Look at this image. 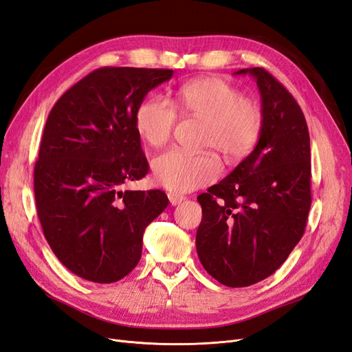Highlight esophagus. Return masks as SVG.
Instances as JSON below:
<instances>
[{
	"instance_id": "34e87169",
	"label": "esophagus",
	"mask_w": 352,
	"mask_h": 352,
	"mask_svg": "<svg viewBox=\"0 0 352 352\" xmlns=\"http://www.w3.org/2000/svg\"><path fill=\"white\" fill-rule=\"evenodd\" d=\"M167 197H168V201H170L172 205H179L182 201H185V197L180 195V193H176V192H168Z\"/></svg>"
}]
</instances>
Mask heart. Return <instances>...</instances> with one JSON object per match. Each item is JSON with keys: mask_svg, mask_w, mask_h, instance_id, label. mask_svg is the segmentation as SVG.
Here are the masks:
<instances>
[{"mask_svg": "<svg viewBox=\"0 0 352 352\" xmlns=\"http://www.w3.org/2000/svg\"><path fill=\"white\" fill-rule=\"evenodd\" d=\"M176 103L180 111L204 120L201 145L215 148L226 160L245 157L259 140L261 107L220 78H198L185 84L176 91ZM175 124V107L157 96L145 99L137 109L138 134L153 147L168 141ZM151 168L157 184L176 192L198 189L220 175V166L210 153L170 150L157 155Z\"/></svg>", "mask_w": 352, "mask_h": 352, "instance_id": "obj_1", "label": "heart"}]
</instances>
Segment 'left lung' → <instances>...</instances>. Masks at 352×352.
<instances>
[{"label": "left lung", "mask_w": 352, "mask_h": 352, "mask_svg": "<svg viewBox=\"0 0 352 352\" xmlns=\"http://www.w3.org/2000/svg\"><path fill=\"white\" fill-rule=\"evenodd\" d=\"M261 93L256 147L234 170L201 193L197 252L227 287L272 275L305 233L311 205L310 137L305 115L283 84L263 68H243Z\"/></svg>", "instance_id": "1"}]
</instances>
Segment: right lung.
I'll return each mask as SVG.
<instances>
[{"instance_id": "add662e5", "label": "right lung", "mask_w": 352, "mask_h": 352, "mask_svg": "<svg viewBox=\"0 0 352 352\" xmlns=\"http://www.w3.org/2000/svg\"><path fill=\"white\" fill-rule=\"evenodd\" d=\"M172 69L104 67L52 107L34 164L43 234L65 268L84 280H122L141 259L147 226L167 207L163 190H124L148 173L135 113Z\"/></svg>"}]
</instances>
